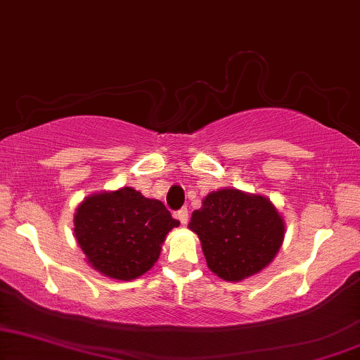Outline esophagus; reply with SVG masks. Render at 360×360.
<instances>
[{
	"instance_id": "obj_1",
	"label": "esophagus",
	"mask_w": 360,
	"mask_h": 360,
	"mask_svg": "<svg viewBox=\"0 0 360 360\" xmlns=\"http://www.w3.org/2000/svg\"><path fill=\"white\" fill-rule=\"evenodd\" d=\"M176 219L180 221L181 226H185L186 223H188V211H186V208H181L179 213H176Z\"/></svg>"
}]
</instances>
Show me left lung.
I'll use <instances>...</instances> for the list:
<instances>
[{"instance_id":"obj_1","label":"left lung","mask_w":360,"mask_h":360,"mask_svg":"<svg viewBox=\"0 0 360 360\" xmlns=\"http://www.w3.org/2000/svg\"><path fill=\"white\" fill-rule=\"evenodd\" d=\"M208 269L226 282H240L269 267L285 238V219L272 201L238 188L211 191L191 214Z\"/></svg>"}]
</instances>
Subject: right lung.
<instances>
[{
    "instance_id": "1",
    "label": "right lung",
    "mask_w": 360,
    "mask_h": 360,
    "mask_svg": "<svg viewBox=\"0 0 360 360\" xmlns=\"http://www.w3.org/2000/svg\"><path fill=\"white\" fill-rule=\"evenodd\" d=\"M73 233L91 269L108 278H139L159 260L167 234L180 223L164 203L132 186L88 195L73 216Z\"/></svg>"
}]
</instances>
